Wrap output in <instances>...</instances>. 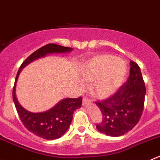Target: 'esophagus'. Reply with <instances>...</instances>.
Listing matches in <instances>:
<instances>
[{
  "label": "esophagus",
  "mask_w": 160,
  "mask_h": 160,
  "mask_svg": "<svg viewBox=\"0 0 160 160\" xmlns=\"http://www.w3.org/2000/svg\"><path fill=\"white\" fill-rule=\"evenodd\" d=\"M91 102L89 100L88 98H83V105H88V104H91Z\"/></svg>",
  "instance_id": "1"
}]
</instances>
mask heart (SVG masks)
Instances as JSON below:
<instances>
[{"label":"heart","instance_id":"1","mask_svg":"<svg viewBox=\"0 0 160 160\" xmlns=\"http://www.w3.org/2000/svg\"><path fill=\"white\" fill-rule=\"evenodd\" d=\"M83 81L90 83V91L99 99H107L121 88L128 67L123 60L108 54H99L83 62L79 67ZM83 88V85L80 84Z\"/></svg>","mask_w":160,"mask_h":160}]
</instances>
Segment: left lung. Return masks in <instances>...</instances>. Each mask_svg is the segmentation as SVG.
<instances>
[{
	"instance_id": "1",
	"label": "left lung",
	"mask_w": 160,
	"mask_h": 160,
	"mask_svg": "<svg viewBox=\"0 0 160 160\" xmlns=\"http://www.w3.org/2000/svg\"><path fill=\"white\" fill-rule=\"evenodd\" d=\"M130 76L126 83L109 98L95 102L102 113L98 131L111 137H119L132 130L142 115L146 94L140 67L130 62Z\"/></svg>"
}]
</instances>
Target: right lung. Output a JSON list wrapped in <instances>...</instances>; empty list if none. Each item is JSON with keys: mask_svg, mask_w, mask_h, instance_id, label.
Segmentation results:
<instances>
[{"mask_svg": "<svg viewBox=\"0 0 160 160\" xmlns=\"http://www.w3.org/2000/svg\"><path fill=\"white\" fill-rule=\"evenodd\" d=\"M72 51V48L63 47L55 44H47L31 54L23 62L15 77L12 97L21 121L28 131L47 140L59 138L66 132L72 122L74 111L81 107L82 98H63L47 111L32 112L23 108L17 99L15 93L17 80L23 68L32 62L51 54L67 53Z\"/></svg>", "mask_w": 160, "mask_h": 160, "instance_id": "1", "label": "right lung"}]
</instances>
